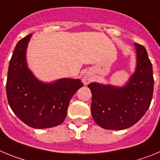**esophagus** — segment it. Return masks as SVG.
Masks as SVG:
<instances>
[{
	"mask_svg": "<svg viewBox=\"0 0 160 160\" xmlns=\"http://www.w3.org/2000/svg\"><path fill=\"white\" fill-rule=\"evenodd\" d=\"M92 80H93L92 76L91 74H89V73H87V74L84 75V77H83V83L88 84V83H89L90 82L92 81Z\"/></svg>",
	"mask_w": 160,
	"mask_h": 160,
	"instance_id": "obj_1",
	"label": "esophagus"
}]
</instances>
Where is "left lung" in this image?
<instances>
[{"label": "left lung", "mask_w": 160, "mask_h": 160, "mask_svg": "<svg viewBox=\"0 0 160 160\" xmlns=\"http://www.w3.org/2000/svg\"><path fill=\"white\" fill-rule=\"evenodd\" d=\"M137 52L136 72L123 88L91 83V112L103 128L123 130L137 123L149 108L153 96L152 64L146 48L135 43Z\"/></svg>", "instance_id": "8db88e82"}]
</instances>
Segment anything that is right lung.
Returning <instances> with one entry per match:
<instances>
[{
    "label": "right lung",
    "mask_w": 160,
    "mask_h": 160,
    "mask_svg": "<svg viewBox=\"0 0 160 160\" xmlns=\"http://www.w3.org/2000/svg\"><path fill=\"white\" fill-rule=\"evenodd\" d=\"M31 35L17 42L11 57L7 99L12 112L25 124L34 128H48L64 122L70 100L83 83L74 79H61L48 84L38 81L28 69L25 60Z\"/></svg>",
    "instance_id": "obj_1"
}]
</instances>
